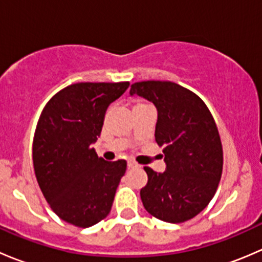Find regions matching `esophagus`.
Wrapping results in <instances>:
<instances>
[{
	"instance_id": "esophagus-1",
	"label": "esophagus",
	"mask_w": 262,
	"mask_h": 262,
	"mask_svg": "<svg viewBox=\"0 0 262 262\" xmlns=\"http://www.w3.org/2000/svg\"><path fill=\"white\" fill-rule=\"evenodd\" d=\"M128 167L129 168H136V167H138V163H136L134 161H128Z\"/></svg>"
}]
</instances>
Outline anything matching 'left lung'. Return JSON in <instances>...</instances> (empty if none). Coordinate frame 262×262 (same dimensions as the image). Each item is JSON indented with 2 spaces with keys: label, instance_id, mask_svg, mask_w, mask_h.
<instances>
[{
  "label": "left lung",
  "instance_id": "1",
  "mask_svg": "<svg viewBox=\"0 0 262 262\" xmlns=\"http://www.w3.org/2000/svg\"><path fill=\"white\" fill-rule=\"evenodd\" d=\"M129 94L155 104V138L165 153V172L144 167L143 207L163 222L189 221L209 204L221 181L223 149L215 121L198 95L175 82H136Z\"/></svg>",
  "mask_w": 262,
  "mask_h": 262
}]
</instances>
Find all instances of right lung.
<instances>
[{"label": "right lung", "instance_id": "right-lung-1", "mask_svg": "<svg viewBox=\"0 0 262 262\" xmlns=\"http://www.w3.org/2000/svg\"><path fill=\"white\" fill-rule=\"evenodd\" d=\"M129 82H81L60 90L41 112L33 142L36 180L53 212L87 228L112 210L126 162H107L92 148L107 107Z\"/></svg>", "mask_w": 262, "mask_h": 262}]
</instances>
